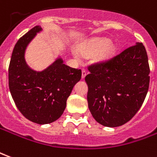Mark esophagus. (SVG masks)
Wrapping results in <instances>:
<instances>
[{
    "mask_svg": "<svg viewBox=\"0 0 157 157\" xmlns=\"http://www.w3.org/2000/svg\"><path fill=\"white\" fill-rule=\"evenodd\" d=\"M86 74H87V73H86V71L85 70H82V76H81V78L84 79V78H85V76H86Z\"/></svg>",
    "mask_w": 157,
    "mask_h": 157,
    "instance_id": "esophagus-1",
    "label": "esophagus"
}]
</instances>
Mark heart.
Returning <instances> with one entry per match:
<instances>
[{"label": "heart", "instance_id": "b5f03b06", "mask_svg": "<svg viewBox=\"0 0 157 157\" xmlns=\"http://www.w3.org/2000/svg\"><path fill=\"white\" fill-rule=\"evenodd\" d=\"M81 52L93 55L98 53L99 62L105 63L108 62L115 56L117 47L114 44L111 43V40L106 38H97L87 41L84 45H81ZM76 56L78 53L76 52Z\"/></svg>", "mask_w": 157, "mask_h": 157}]
</instances>
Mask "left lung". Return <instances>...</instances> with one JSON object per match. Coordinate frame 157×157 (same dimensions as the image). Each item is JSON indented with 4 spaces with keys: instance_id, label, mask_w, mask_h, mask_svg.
<instances>
[{
    "instance_id": "1",
    "label": "left lung",
    "mask_w": 157,
    "mask_h": 157,
    "mask_svg": "<svg viewBox=\"0 0 157 157\" xmlns=\"http://www.w3.org/2000/svg\"><path fill=\"white\" fill-rule=\"evenodd\" d=\"M85 77L89 109L95 121L115 128L140 110L150 84V67L142 43L124 50L103 64L90 67Z\"/></svg>"
}]
</instances>
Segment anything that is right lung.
Segmentation results:
<instances>
[{"instance_id":"obj_1","label":"right lung","mask_w":157,"mask_h":157,"mask_svg":"<svg viewBox=\"0 0 157 157\" xmlns=\"http://www.w3.org/2000/svg\"><path fill=\"white\" fill-rule=\"evenodd\" d=\"M40 26H35L17 40L13 51L8 83L11 94L20 112L33 123L48 124L63 115L67 100L80 80L81 70L63 63L61 56L42 71H35L25 60L28 45Z\"/></svg>"}]
</instances>
